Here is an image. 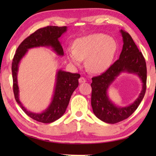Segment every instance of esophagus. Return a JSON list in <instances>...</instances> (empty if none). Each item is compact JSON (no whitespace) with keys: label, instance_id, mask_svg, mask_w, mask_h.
Here are the masks:
<instances>
[{"label":"esophagus","instance_id":"obj_1","mask_svg":"<svg viewBox=\"0 0 156 156\" xmlns=\"http://www.w3.org/2000/svg\"><path fill=\"white\" fill-rule=\"evenodd\" d=\"M79 83H84L86 82V80L85 78H83V77H80V78H79Z\"/></svg>","mask_w":156,"mask_h":156}]
</instances>
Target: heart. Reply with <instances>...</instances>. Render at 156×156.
Segmentation results:
<instances>
[{
  "mask_svg": "<svg viewBox=\"0 0 156 156\" xmlns=\"http://www.w3.org/2000/svg\"><path fill=\"white\" fill-rule=\"evenodd\" d=\"M117 49V43L112 37L104 34H94L78 38L74 48L67 49V58L76 66L86 59L85 65L89 72L100 73L112 65Z\"/></svg>",
  "mask_w": 156,
  "mask_h": 156,
  "instance_id": "1",
  "label": "heart"
}]
</instances>
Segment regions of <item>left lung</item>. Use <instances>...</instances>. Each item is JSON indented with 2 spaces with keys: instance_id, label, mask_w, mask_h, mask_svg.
<instances>
[{
  "instance_id": "obj_1",
  "label": "left lung",
  "mask_w": 156,
  "mask_h": 156,
  "mask_svg": "<svg viewBox=\"0 0 156 156\" xmlns=\"http://www.w3.org/2000/svg\"><path fill=\"white\" fill-rule=\"evenodd\" d=\"M123 46L119 59L102 75L92 78L91 107L93 112L100 120L115 124L126 119L138 107L146 91V62L129 34L122 30ZM122 73L136 75L142 82V90L133 104L125 107L113 104L108 91L115 79Z\"/></svg>"
}]
</instances>
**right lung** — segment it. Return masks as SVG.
Here are the masks:
<instances>
[{"label":"right lung","mask_w":156,"mask_h":156,"mask_svg":"<svg viewBox=\"0 0 156 156\" xmlns=\"http://www.w3.org/2000/svg\"><path fill=\"white\" fill-rule=\"evenodd\" d=\"M67 30V27L57 26H47L39 29L21 43L13 59L12 72L15 99L23 112L38 122L51 123L63 115L67 109L71 96L78 87V79L80 75L65 72L62 69L58 70L51 102L43 112L36 113L28 111L20 100V90L18 83L19 64L23 57L27 54L28 50L36 47H50L57 56H64V51L59 39Z\"/></svg>","instance_id":"add662e5"}]
</instances>
